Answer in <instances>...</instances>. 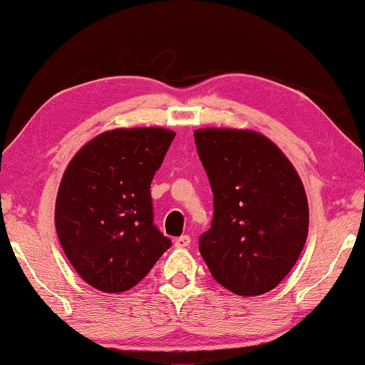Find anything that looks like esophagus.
<instances>
[{
  "mask_svg": "<svg viewBox=\"0 0 365 365\" xmlns=\"http://www.w3.org/2000/svg\"><path fill=\"white\" fill-rule=\"evenodd\" d=\"M174 246H176V247H189V246H191V237L181 236V237L174 239Z\"/></svg>",
  "mask_w": 365,
  "mask_h": 365,
  "instance_id": "34e87169",
  "label": "esophagus"
}]
</instances>
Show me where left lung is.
<instances>
[{
    "mask_svg": "<svg viewBox=\"0 0 365 365\" xmlns=\"http://www.w3.org/2000/svg\"><path fill=\"white\" fill-rule=\"evenodd\" d=\"M214 194L199 252L212 277L237 296L277 286L301 256L309 206L301 178L262 134L206 128L194 133Z\"/></svg>",
    "mask_w": 365,
    "mask_h": 365,
    "instance_id": "1",
    "label": "left lung"
}]
</instances>
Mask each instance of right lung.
<instances>
[{"mask_svg":"<svg viewBox=\"0 0 365 365\" xmlns=\"http://www.w3.org/2000/svg\"><path fill=\"white\" fill-rule=\"evenodd\" d=\"M176 134L113 129L79 149L59 184L54 222L68 261L89 286L124 292L171 247L154 224L151 181Z\"/></svg>","mask_w":365,"mask_h":365,"instance_id":"obj_1","label":"right lung"}]
</instances>
